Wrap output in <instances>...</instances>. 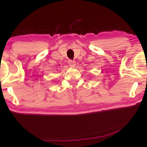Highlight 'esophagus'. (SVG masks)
I'll return each mask as SVG.
<instances>
[{
	"label": "esophagus",
	"instance_id": "esophagus-1",
	"mask_svg": "<svg viewBox=\"0 0 147 147\" xmlns=\"http://www.w3.org/2000/svg\"><path fill=\"white\" fill-rule=\"evenodd\" d=\"M68 63H69V66H71L72 67H74L76 66V62L74 60L69 59V61H68Z\"/></svg>",
	"mask_w": 147,
	"mask_h": 147
}]
</instances>
